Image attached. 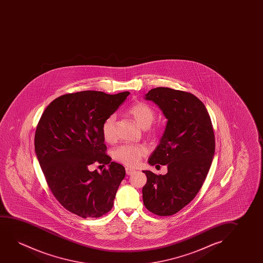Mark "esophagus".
<instances>
[{
  "instance_id": "obj_1",
  "label": "esophagus",
  "mask_w": 263,
  "mask_h": 263,
  "mask_svg": "<svg viewBox=\"0 0 263 263\" xmlns=\"http://www.w3.org/2000/svg\"><path fill=\"white\" fill-rule=\"evenodd\" d=\"M136 173V170L131 169V168H126V173L127 175H132L134 173Z\"/></svg>"
}]
</instances>
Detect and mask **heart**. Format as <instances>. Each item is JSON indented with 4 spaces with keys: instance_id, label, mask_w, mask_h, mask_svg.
Listing matches in <instances>:
<instances>
[{
    "instance_id": "1",
    "label": "heart",
    "mask_w": 263,
    "mask_h": 263,
    "mask_svg": "<svg viewBox=\"0 0 263 263\" xmlns=\"http://www.w3.org/2000/svg\"><path fill=\"white\" fill-rule=\"evenodd\" d=\"M127 112L133 117L139 126L146 128L151 126L155 120V110L146 103L137 102L131 105ZM116 116H108L101 126V134L106 142L111 143L115 140ZM147 150L143 144H126L119 145L112 152V156L116 161L126 166H136L139 163L142 157L146 155Z\"/></svg>"
}]
</instances>
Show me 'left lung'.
Segmentation results:
<instances>
[{"mask_svg": "<svg viewBox=\"0 0 263 263\" xmlns=\"http://www.w3.org/2000/svg\"><path fill=\"white\" fill-rule=\"evenodd\" d=\"M144 99L158 105L167 119L165 129L148 162L167 165L164 175L143 171L145 208L158 216L179 212L196 197L209 173L215 154V135L209 112L193 94L158 87Z\"/></svg>", "mask_w": 263, "mask_h": 263, "instance_id": "obj_1", "label": "left lung"}]
</instances>
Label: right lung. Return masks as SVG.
Returning <instances> with one entry per match:
<instances>
[{"instance_id": "obj_1", "label": "right lung", "mask_w": 263, "mask_h": 263, "mask_svg": "<svg viewBox=\"0 0 263 263\" xmlns=\"http://www.w3.org/2000/svg\"><path fill=\"white\" fill-rule=\"evenodd\" d=\"M129 94H65L47 106L36 126L35 152L48 187L65 209L83 218L110 211L126 175L105 154L101 126ZM96 161L109 169L90 172L88 166Z\"/></svg>"}]
</instances>
